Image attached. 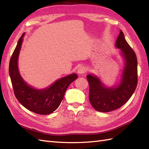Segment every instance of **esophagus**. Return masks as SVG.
<instances>
[{
	"mask_svg": "<svg viewBox=\"0 0 149 149\" xmlns=\"http://www.w3.org/2000/svg\"><path fill=\"white\" fill-rule=\"evenodd\" d=\"M86 72V69L84 67H80L77 70V73L79 75H82L84 74H85Z\"/></svg>",
	"mask_w": 149,
	"mask_h": 149,
	"instance_id": "34e87169",
	"label": "esophagus"
}]
</instances>
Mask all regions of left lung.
Wrapping results in <instances>:
<instances>
[{
    "mask_svg": "<svg viewBox=\"0 0 149 149\" xmlns=\"http://www.w3.org/2000/svg\"><path fill=\"white\" fill-rule=\"evenodd\" d=\"M115 47L120 49L124 60V67L118 82L107 86L97 75L93 74L87 75L89 84V101L93 107L100 112H109L121 107L132 97L137 85L136 56L121 30Z\"/></svg>",
    "mask_w": 149,
    "mask_h": 149,
    "instance_id": "left-lung-1",
    "label": "left lung"
}]
</instances>
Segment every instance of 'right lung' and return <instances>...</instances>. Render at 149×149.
Returning a JSON list of instances; mask_svg holds the SVG:
<instances>
[{"mask_svg": "<svg viewBox=\"0 0 149 149\" xmlns=\"http://www.w3.org/2000/svg\"><path fill=\"white\" fill-rule=\"evenodd\" d=\"M25 33L19 39L11 56L9 72L14 94L18 101L26 109L40 114H49L58 108L65 91L78 75L71 74L57 79L52 84L43 89L30 86L22 79L18 67V59Z\"/></svg>", "mask_w": 149, "mask_h": 149, "instance_id": "right-lung-1", "label": "right lung"}]
</instances>
